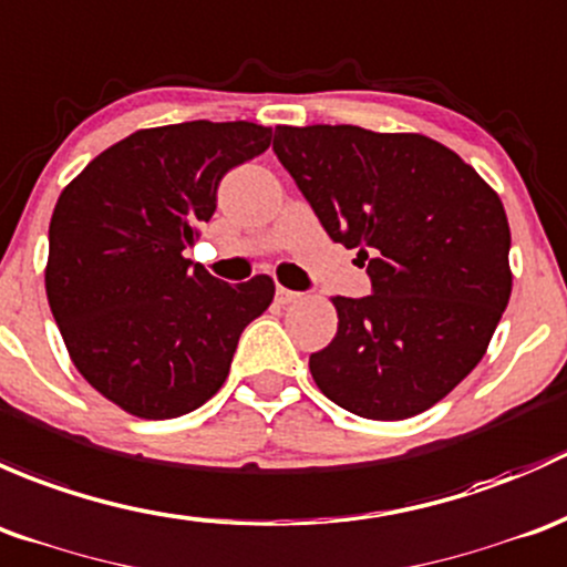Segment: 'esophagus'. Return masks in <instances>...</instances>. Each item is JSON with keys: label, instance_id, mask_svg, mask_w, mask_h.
<instances>
[{"label": "esophagus", "instance_id": "34e87169", "mask_svg": "<svg viewBox=\"0 0 567 567\" xmlns=\"http://www.w3.org/2000/svg\"><path fill=\"white\" fill-rule=\"evenodd\" d=\"M276 300L281 302V306H289V302L300 300V291H291V289H286V286H278V289H276Z\"/></svg>", "mask_w": 567, "mask_h": 567}]
</instances>
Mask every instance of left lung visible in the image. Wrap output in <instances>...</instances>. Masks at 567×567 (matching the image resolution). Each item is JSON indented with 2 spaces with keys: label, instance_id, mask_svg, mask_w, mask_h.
<instances>
[{
  "label": "left lung",
  "instance_id": "obj_1",
  "mask_svg": "<svg viewBox=\"0 0 567 567\" xmlns=\"http://www.w3.org/2000/svg\"><path fill=\"white\" fill-rule=\"evenodd\" d=\"M272 150L371 278L369 297H332L338 332L308 360L313 382L360 417L425 412L481 363L511 300L497 190L420 133L278 125Z\"/></svg>",
  "mask_w": 567,
  "mask_h": 567
}]
</instances>
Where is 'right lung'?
I'll list each match as a JSON object with an SVG mask.
<instances>
[{"label":"right lung","mask_w":567,"mask_h":567,"mask_svg":"<svg viewBox=\"0 0 567 567\" xmlns=\"http://www.w3.org/2000/svg\"><path fill=\"white\" fill-rule=\"evenodd\" d=\"M256 122H179L103 150L56 198L45 295L81 377L127 414L198 410L229 377L276 284H224L185 259L229 168L270 147Z\"/></svg>","instance_id":"right-lung-1"}]
</instances>
